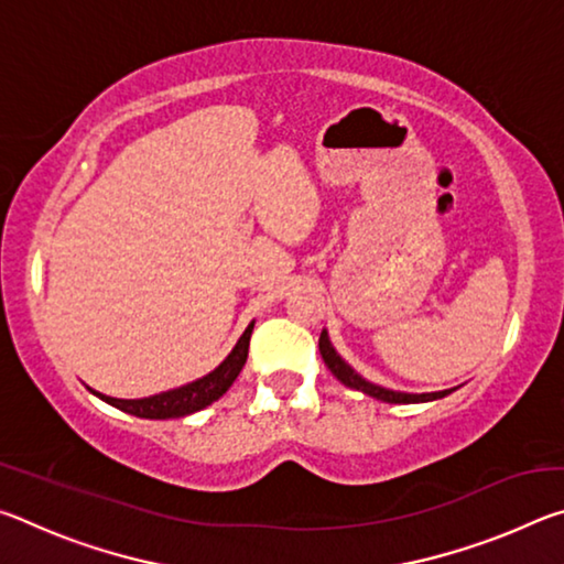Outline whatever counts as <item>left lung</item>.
<instances>
[{"label":"left lung","mask_w":564,"mask_h":564,"mask_svg":"<svg viewBox=\"0 0 564 564\" xmlns=\"http://www.w3.org/2000/svg\"><path fill=\"white\" fill-rule=\"evenodd\" d=\"M318 348H321V356L326 360V366L333 376H336L343 386L348 388H356L360 393L366 395H373L378 400H386V403H425V400H435V398H445L447 393H453V390H443V393H423V395H413V393H395V390H386L380 386L368 383V380H362L356 370H352L346 360H343L336 348L330 346L328 340V333L323 330L321 338H318Z\"/></svg>","instance_id":"1"}]
</instances>
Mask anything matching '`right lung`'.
<instances>
[{"label":"right lung","instance_id":"add662e5","mask_svg":"<svg viewBox=\"0 0 564 564\" xmlns=\"http://www.w3.org/2000/svg\"><path fill=\"white\" fill-rule=\"evenodd\" d=\"M251 333H253V323L243 330V336L238 338L236 348L231 350L221 366H218L214 373L204 376L202 380H194L184 388L176 390H166V393L151 395V398H141V400H119V398H109L101 393V400H107L109 405L123 410V413H131L137 417H147V420H166V417H184L196 413L206 405H212L214 400L221 398L228 388L234 386V380L241 373L243 362L248 358V343H251Z\"/></svg>","mask_w":564,"mask_h":564}]
</instances>
